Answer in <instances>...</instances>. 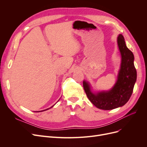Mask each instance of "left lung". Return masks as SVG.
I'll list each match as a JSON object with an SVG mask.
<instances>
[{
  "mask_svg": "<svg viewBox=\"0 0 147 147\" xmlns=\"http://www.w3.org/2000/svg\"><path fill=\"white\" fill-rule=\"evenodd\" d=\"M117 44L121 61L116 83L107 91L94 93L90 84L84 80L83 85L89 101L98 109L110 110L126 104L132 94L136 80V70L134 65V55L126 45L124 37L120 34Z\"/></svg>",
  "mask_w": 147,
  "mask_h": 147,
  "instance_id": "8db88e82",
  "label": "left lung"
}]
</instances>
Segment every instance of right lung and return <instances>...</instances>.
Instances as JSON below:
<instances>
[{
	"label": "right lung",
	"mask_w": 147,
	"mask_h": 147,
	"mask_svg": "<svg viewBox=\"0 0 147 147\" xmlns=\"http://www.w3.org/2000/svg\"><path fill=\"white\" fill-rule=\"evenodd\" d=\"M59 100H58V101H59ZM53 106H54V105H53V106H52V107H50V108H49V109H46V110H42V111H36V112H42V111H46V110H49V109H51V108H52V107H53Z\"/></svg>",
	"instance_id": "1"
}]
</instances>
